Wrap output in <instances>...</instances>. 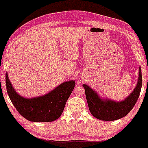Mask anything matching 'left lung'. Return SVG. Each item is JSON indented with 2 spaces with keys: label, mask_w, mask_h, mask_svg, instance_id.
<instances>
[{
  "label": "left lung",
  "mask_w": 148,
  "mask_h": 148,
  "mask_svg": "<svg viewBox=\"0 0 148 148\" xmlns=\"http://www.w3.org/2000/svg\"><path fill=\"white\" fill-rule=\"evenodd\" d=\"M141 86L142 76L141 68H139V70L137 86L133 92L125 100L121 102L103 100L88 86L86 84L83 85L90 112L96 119L106 121H115L126 116L134 107L140 94Z\"/></svg>",
  "instance_id": "1"
}]
</instances>
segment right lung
I'll return each mask as SVG.
<instances>
[{
  "instance_id": "add662e5",
  "label": "right lung",
  "mask_w": 148,
  "mask_h": 148,
  "mask_svg": "<svg viewBox=\"0 0 148 148\" xmlns=\"http://www.w3.org/2000/svg\"><path fill=\"white\" fill-rule=\"evenodd\" d=\"M75 84L73 80L64 82L43 96L27 99L15 92L6 73V88L10 100L19 114L32 122H52L59 118Z\"/></svg>"
}]
</instances>
